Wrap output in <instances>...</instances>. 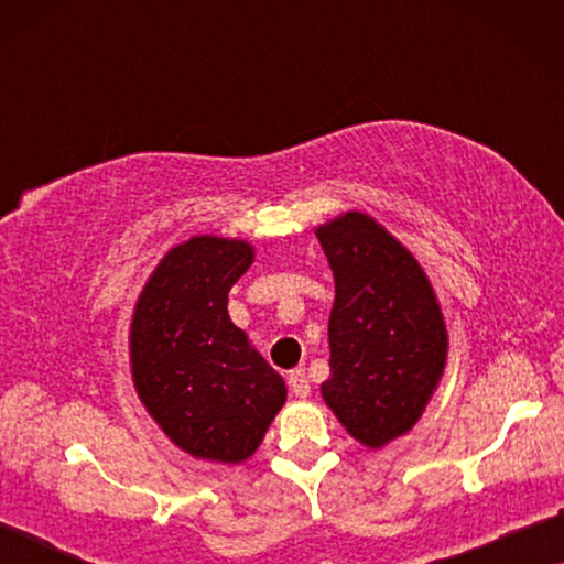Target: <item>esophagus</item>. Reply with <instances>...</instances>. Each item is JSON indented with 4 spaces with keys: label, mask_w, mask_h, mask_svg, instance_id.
Instances as JSON below:
<instances>
[{
    "label": "esophagus",
    "mask_w": 564,
    "mask_h": 564,
    "mask_svg": "<svg viewBox=\"0 0 564 564\" xmlns=\"http://www.w3.org/2000/svg\"><path fill=\"white\" fill-rule=\"evenodd\" d=\"M288 384H290L292 395H295V398L311 395V380H307L305 369H292L290 377H288Z\"/></svg>",
    "instance_id": "obj_1"
}]
</instances>
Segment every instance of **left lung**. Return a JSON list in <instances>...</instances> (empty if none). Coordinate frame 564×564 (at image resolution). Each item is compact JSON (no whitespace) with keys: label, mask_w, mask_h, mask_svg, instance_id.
<instances>
[{"label":"left lung","mask_w":564,"mask_h":564,"mask_svg":"<svg viewBox=\"0 0 564 564\" xmlns=\"http://www.w3.org/2000/svg\"><path fill=\"white\" fill-rule=\"evenodd\" d=\"M315 236L336 282L321 395L349 436L382 449L421 421L442 382V305L419 259L372 215L346 210Z\"/></svg>","instance_id":"1"}]
</instances>
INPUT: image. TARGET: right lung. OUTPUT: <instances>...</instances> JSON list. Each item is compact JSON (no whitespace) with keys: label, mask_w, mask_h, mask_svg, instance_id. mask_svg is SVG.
I'll use <instances>...</instances> for the list:
<instances>
[{"label":"right lung","mask_w":564,"mask_h":564,"mask_svg":"<svg viewBox=\"0 0 564 564\" xmlns=\"http://www.w3.org/2000/svg\"><path fill=\"white\" fill-rule=\"evenodd\" d=\"M243 238L192 236L145 280L130 318V377L169 442L195 459L241 465L288 400L284 380L228 315L253 264Z\"/></svg>","instance_id":"add662e5"}]
</instances>
